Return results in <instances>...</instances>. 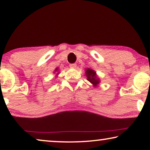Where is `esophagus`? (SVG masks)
<instances>
[{
	"mask_svg": "<svg viewBox=\"0 0 150 150\" xmlns=\"http://www.w3.org/2000/svg\"><path fill=\"white\" fill-rule=\"evenodd\" d=\"M69 66H70L71 68H73V69H75L76 66H77V64H75V63H72V64H69Z\"/></svg>",
	"mask_w": 150,
	"mask_h": 150,
	"instance_id": "1",
	"label": "esophagus"
}]
</instances>
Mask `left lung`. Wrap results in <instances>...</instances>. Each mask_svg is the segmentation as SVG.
I'll use <instances>...</instances> for the list:
<instances>
[{
    "label": "left lung",
    "instance_id": "1",
    "mask_svg": "<svg viewBox=\"0 0 150 150\" xmlns=\"http://www.w3.org/2000/svg\"><path fill=\"white\" fill-rule=\"evenodd\" d=\"M86 75L87 77V79L88 81L93 84L94 86H96L99 83L100 80H99L98 78H97L96 72H94L93 70L90 69H86Z\"/></svg>",
    "mask_w": 150,
    "mask_h": 150
}]
</instances>
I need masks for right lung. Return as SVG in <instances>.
I'll use <instances>...</instances> for the list:
<instances>
[{
    "label": "right lung",
    "mask_w": 150,
    "mask_h": 150,
    "mask_svg": "<svg viewBox=\"0 0 150 150\" xmlns=\"http://www.w3.org/2000/svg\"><path fill=\"white\" fill-rule=\"evenodd\" d=\"M58 71V68H57V69H56V70H55V72H56V71Z\"/></svg>",
    "instance_id": "add662e5"
}]
</instances>
